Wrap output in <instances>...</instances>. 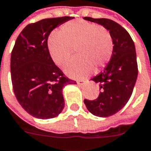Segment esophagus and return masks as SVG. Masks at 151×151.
<instances>
[{"mask_svg":"<svg viewBox=\"0 0 151 151\" xmlns=\"http://www.w3.org/2000/svg\"><path fill=\"white\" fill-rule=\"evenodd\" d=\"M87 82V80H81V81H77V84L78 85H84Z\"/></svg>","mask_w":151,"mask_h":151,"instance_id":"obj_1","label":"esophagus"}]
</instances>
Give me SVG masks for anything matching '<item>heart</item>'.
Segmentation results:
<instances>
[{
  "instance_id": "1",
  "label": "heart",
  "mask_w": 151,
  "mask_h": 151,
  "mask_svg": "<svg viewBox=\"0 0 151 151\" xmlns=\"http://www.w3.org/2000/svg\"><path fill=\"white\" fill-rule=\"evenodd\" d=\"M50 56L53 62L63 67L70 59L74 61L64 68L72 78H83L108 64L113 53V41L109 32L97 24L82 19L63 24L58 35H52L47 42Z\"/></svg>"
}]
</instances>
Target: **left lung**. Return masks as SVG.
Returning <instances> with one entry per match:
<instances>
[{"label":"left lung","instance_id":"8db88e82","mask_svg":"<svg viewBox=\"0 0 151 151\" xmlns=\"http://www.w3.org/2000/svg\"><path fill=\"white\" fill-rule=\"evenodd\" d=\"M84 19L105 28L113 41V53L109 64L104 71L91 79L99 84L100 93L94 100H84L93 115L110 116L124 107L132 93L138 77L135 46L128 32L115 21L89 17Z\"/></svg>","mask_w":151,"mask_h":151}]
</instances>
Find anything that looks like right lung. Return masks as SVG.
<instances>
[{
	"label": "right lung",
	"mask_w": 151,
	"mask_h": 151,
	"mask_svg": "<svg viewBox=\"0 0 151 151\" xmlns=\"http://www.w3.org/2000/svg\"><path fill=\"white\" fill-rule=\"evenodd\" d=\"M70 19L73 18H52L28 24L18 36L12 52L14 94L20 105L35 118L58 116L64 107L63 87L76 83L64 76L47 47L50 33Z\"/></svg>",
	"instance_id": "add662e5"
}]
</instances>
